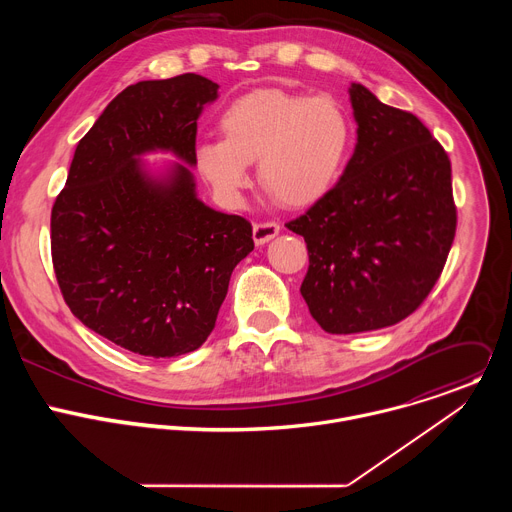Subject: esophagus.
I'll use <instances>...</instances> for the list:
<instances>
[{
	"label": "esophagus",
	"instance_id": "esophagus-1",
	"mask_svg": "<svg viewBox=\"0 0 512 512\" xmlns=\"http://www.w3.org/2000/svg\"><path fill=\"white\" fill-rule=\"evenodd\" d=\"M277 235H279V225L277 223H257V225H253V241L257 245H265Z\"/></svg>",
	"mask_w": 512,
	"mask_h": 512
}]
</instances>
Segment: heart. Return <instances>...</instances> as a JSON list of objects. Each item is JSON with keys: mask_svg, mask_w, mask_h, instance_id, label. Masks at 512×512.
I'll use <instances>...</instances> for the list:
<instances>
[{"mask_svg": "<svg viewBox=\"0 0 512 512\" xmlns=\"http://www.w3.org/2000/svg\"><path fill=\"white\" fill-rule=\"evenodd\" d=\"M218 127L223 139L198 141L192 162L229 208L243 204L255 160L261 184L283 206H312L338 184L352 148V121L336 99L281 89L235 99Z\"/></svg>", "mask_w": 512, "mask_h": 512, "instance_id": "heart-1", "label": "heart"}]
</instances>
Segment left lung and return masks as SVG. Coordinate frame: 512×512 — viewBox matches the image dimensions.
<instances>
[{
  "label": "left lung",
  "mask_w": 512,
  "mask_h": 512,
  "mask_svg": "<svg viewBox=\"0 0 512 512\" xmlns=\"http://www.w3.org/2000/svg\"><path fill=\"white\" fill-rule=\"evenodd\" d=\"M356 145L338 184L285 227L310 267L300 287L330 334L393 326L427 298L456 235L452 166L413 115L348 87Z\"/></svg>",
  "instance_id": "1"
}]
</instances>
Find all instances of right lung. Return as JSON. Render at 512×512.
Returning a JSON list of instances; mask_svg holds the SVG:
<instances>
[{
	"label": "right lung",
	"mask_w": 512,
	"mask_h": 512,
	"mask_svg": "<svg viewBox=\"0 0 512 512\" xmlns=\"http://www.w3.org/2000/svg\"><path fill=\"white\" fill-rule=\"evenodd\" d=\"M218 85L188 72L121 91L79 141L52 206L54 273L87 328L141 356L202 346L231 273L253 251L243 216L196 194V121ZM181 162L152 171L145 153Z\"/></svg>",
	"instance_id": "obj_1"
}]
</instances>
